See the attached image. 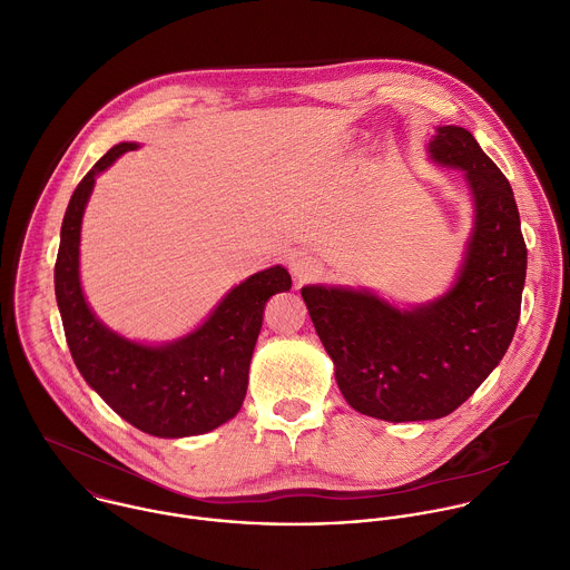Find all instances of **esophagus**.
<instances>
[{
    "label": "esophagus",
    "mask_w": 570,
    "mask_h": 570,
    "mask_svg": "<svg viewBox=\"0 0 570 570\" xmlns=\"http://www.w3.org/2000/svg\"><path fill=\"white\" fill-rule=\"evenodd\" d=\"M289 269L296 278L298 285H305V283H312L316 281L321 274H323V265L318 258H314L312 254H305V252H298L289 258Z\"/></svg>",
    "instance_id": "obj_1"
}]
</instances>
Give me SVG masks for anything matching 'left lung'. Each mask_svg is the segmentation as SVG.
<instances>
[{"mask_svg": "<svg viewBox=\"0 0 570 570\" xmlns=\"http://www.w3.org/2000/svg\"><path fill=\"white\" fill-rule=\"evenodd\" d=\"M428 158L456 169L472 203L452 285L419 305L370 287L301 289L345 401L392 423L441 419L488 379L512 341L525 283L519 212L499 167L454 125L434 129Z\"/></svg>", "mask_w": 570, "mask_h": 570, "instance_id": "8db88e82", "label": "left lung"}]
</instances>
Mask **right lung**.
<instances>
[{"label":"right lung","mask_w":570,"mask_h":570,"mask_svg":"<svg viewBox=\"0 0 570 570\" xmlns=\"http://www.w3.org/2000/svg\"><path fill=\"white\" fill-rule=\"evenodd\" d=\"M138 147L116 145L76 187L60 232L56 298L80 374L116 414L160 439L207 434L238 414L265 305L292 289V276L283 265L252 274L200 325L165 343L136 341L102 323L80 281L82 218L96 178Z\"/></svg>","instance_id":"add662e5"}]
</instances>
